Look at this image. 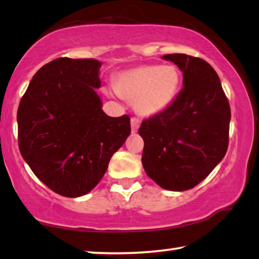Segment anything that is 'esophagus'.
Segmentation results:
<instances>
[{"mask_svg":"<svg viewBox=\"0 0 259 259\" xmlns=\"http://www.w3.org/2000/svg\"><path fill=\"white\" fill-rule=\"evenodd\" d=\"M141 118L138 117H133L131 118V130H133V133H136V131L138 130V128H140L141 125Z\"/></svg>","mask_w":259,"mask_h":259,"instance_id":"obj_1","label":"esophagus"}]
</instances>
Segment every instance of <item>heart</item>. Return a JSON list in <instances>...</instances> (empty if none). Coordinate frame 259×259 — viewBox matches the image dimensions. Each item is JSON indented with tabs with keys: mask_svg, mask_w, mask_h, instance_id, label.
<instances>
[{
	"mask_svg": "<svg viewBox=\"0 0 259 259\" xmlns=\"http://www.w3.org/2000/svg\"><path fill=\"white\" fill-rule=\"evenodd\" d=\"M180 83L181 74L175 65H145L121 73L115 90L123 98L135 101L140 114L153 115L171 106Z\"/></svg>",
	"mask_w": 259,
	"mask_h": 259,
	"instance_id": "1",
	"label": "heart"
}]
</instances>
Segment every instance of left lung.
I'll return each instance as SVG.
<instances>
[{"mask_svg": "<svg viewBox=\"0 0 259 259\" xmlns=\"http://www.w3.org/2000/svg\"><path fill=\"white\" fill-rule=\"evenodd\" d=\"M183 71V90L166 109L142 122V164L160 187H195L228 149L230 106L218 73L207 61L183 53L165 55Z\"/></svg>", "mask_w": 259, "mask_h": 259, "instance_id": "left-lung-1", "label": "left lung"}]
</instances>
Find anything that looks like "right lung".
Here are the masks:
<instances>
[{
	"mask_svg": "<svg viewBox=\"0 0 259 259\" xmlns=\"http://www.w3.org/2000/svg\"><path fill=\"white\" fill-rule=\"evenodd\" d=\"M95 59L57 58L37 71L17 110L18 146L34 176L67 198L91 192L130 135V117H110L95 88Z\"/></svg>",
	"mask_w": 259,
	"mask_h": 259,
	"instance_id": "right-lung-1",
	"label": "right lung"
}]
</instances>
